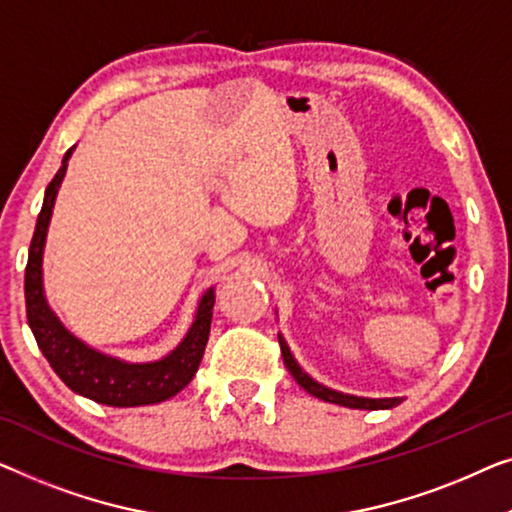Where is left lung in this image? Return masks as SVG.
<instances>
[{"mask_svg":"<svg viewBox=\"0 0 512 512\" xmlns=\"http://www.w3.org/2000/svg\"><path fill=\"white\" fill-rule=\"evenodd\" d=\"M278 341H280V350H283V362L287 366V371L292 373V378L297 380V383L304 387L308 394H313V397H318L322 401H329V403H336V406H345V408H359V410H387V408H394L399 406L403 401V397H385V399H371V397H355V394H345V392H338V390H331V387L318 383V380L308 376V373L301 369L297 359H294L290 345L283 336L278 334Z\"/></svg>","mask_w":512,"mask_h":512,"instance_id":"left-lung-1","label":"left lung"}]
</instances>
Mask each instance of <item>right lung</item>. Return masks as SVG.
<instances>
[{"label": "right lung", "mask_w": 512, "mask_h": 512, "mask_svg": "<svg viewBox=\"0 0 512 512\" xmlns=\"http://www.w3.org/2000/svg\"><path fill=\"white\" fill-rule=\"evenodd\" d=\"M76 146H71L62 157V167L50 185L46 187L41 213L34 229L30 255H27L25 269V304H27V322L34 338H37L43 357L53 366V371L62 378V383L104 406L132 408V406H150V403H162L187 387L199 369L201 357H204L208 334H211V318L215 304V290L201 294L197 313L183 341L176 345L169 355L153 362H127V359L106 355L88 345L81 338L71 334L62 325V320L48 306L46 292H43V248H46L48 225L53 218V208L57 192L67 174L69 157Z\"/></svg>", "instance_id": "add662e5"}]
</instances>
